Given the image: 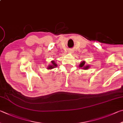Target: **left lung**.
Masks as SVG:
<instances>
[{
  "label": "left lung",
  "instance_id": "left-lung-1",
  "mask_svg": "<svg viewBox=\"0 0 123 123\" xmlns=\"http://www.w3.org/2000/svg\"><path fill=\"white\" fill-rule=\"evenodd\" d=\"M79 67L80 68H82V69H84V70H87V69L90 68L89 65H86V61H82L81 62V63L80 64Z\"/></svg>",
  "mask_w": 123,
  "mask_h": 123
}]
</instances>
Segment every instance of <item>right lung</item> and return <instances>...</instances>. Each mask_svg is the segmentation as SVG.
<instances>
[{"label":"right lung","instance_id":"add662e5","mask_svg":"<svg viewBox=\"0 0 123 123\" xmlns=\"http://www.w3.org/2000/svg\"><path fill=\"white\" fill-rule=\"evenodd\" d=\"M51 62H52V64H49L48 67H47V69H52L53 68H54L55 67H56L57 64V63H56L55 62V61H54V60H53V61H51Z\"/></svg>","mask_w":123,"mask_h":123}]
</instances>
